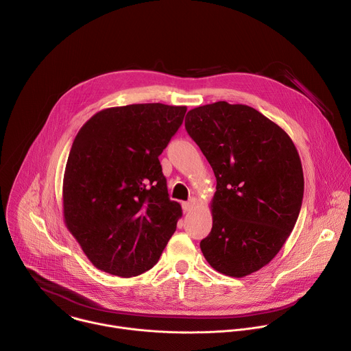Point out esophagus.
<instances>
[{"label": "esophagus", "instance_id": "1", "mask_svg": "<svg viewBox=\"0 0 351 351\" xmlns=\"http://www.w3.org/2000/svg\"><path fill=\"white\" fill-rule=\"evenodd\" d=\"M195 205H197V199L194 197H191L189 201L183 202V209H184V212H190L195 208Z\"/></svg>", "mask_w": 351, "mask_h": 351}]
</instances>
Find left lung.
<instances>
[{"label": "left lung", "mask_w": 351, "mask_h": 351, "mask_svg": "<svg viewBox=\"0 0 351 351\" xmlns=\"http://www.w3.org/2000/svg\"><path fill=\"white\" fill-rule=\"evenodd\" d=\"M184 127L216 178L204 258L224 276H250L274 259L295 227L304 190L299 153L280 125L247 104L191 108Z\"/></svg>", "instance_id": "8db88e82"}]
</instances>
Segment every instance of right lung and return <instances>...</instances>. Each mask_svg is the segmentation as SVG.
Segmentation results:
<instances>
[{
  "label": "right lung",
  "mask_w": 351,
  "mask_h": 351,
  "mask_svg": "<svg viewBox=\"0 0 351 351\" xmlns=\"http://www.w3.org/2000/svg\"><path fill=\"white\" fill-rule=\"evenodd\" d=\"M186 106L104 108L78 131L64 169V224L90 263L124 278L150 270L182 217L158 156Z\"/></svg>",
  "instance_id": "add662e5"
}]
</instances>
